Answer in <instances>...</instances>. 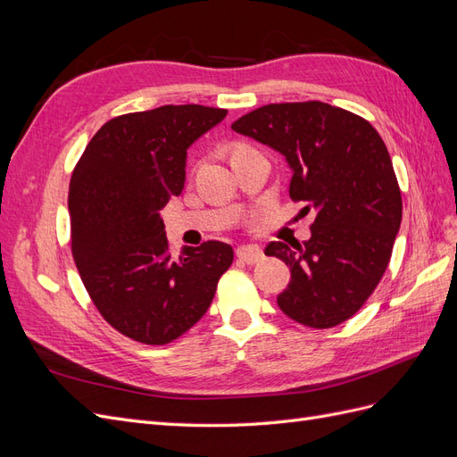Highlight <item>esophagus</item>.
<instances>
[{
	"mask_svg": "<svg viewBox=\"0 0 457 457\" xmlns=\"http://www.w3.org/2000/svg\"><path fill=\"white\" fill-rule=\"evenodd\" d=\"M237 257L240 261L247 262V265H255V262H259L262 259V252L257 245H242L237 250Z\"/></svg>",
	"mask_w": 457,
	"mask_h": 457,
	"instance_id": "34e87169",
	"label": "esophagus"
}]
</instances>
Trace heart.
<instances>
[{
	"label": "heart",
	"mask_w": 457,
	"mask_h": 457,
	"mask_svg": "<svg viewBox=\"0 0 457 457\" xmlns=\"http://www.w3.org/2000/svg\"><path fill=\"white\" fill-rule=\"evenodd\" d=\"M245 148H250V146H245V145H237V146H234V150H232V152H238V150H245Z\"/></svg>",
	"instance_id": "b5f03b06"
}]
</instances>
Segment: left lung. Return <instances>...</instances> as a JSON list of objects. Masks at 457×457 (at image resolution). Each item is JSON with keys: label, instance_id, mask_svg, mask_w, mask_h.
<instances>
[{"label": "left lung", "instance_id": "obj_1", "mask_svg": "<svg viewBox=\"0 0 457 457\" xmlns=\"http://www.w3.org/2000/svg\"><path fill=\"white\" fill-rule=\"evenodd\" d=\"M232 129L284 154L294 171L289 198L305 202V213L316 212L307 242L265 247L292 272L278 307L316 329L349 320L378 287L403 220V196L379 133L368 120L320 101L265 104Z\"/></svg>", "mask_w": 457, "mask_h": 457}]
</instances>
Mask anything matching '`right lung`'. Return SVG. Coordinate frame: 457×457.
<instances>
[{
    "label": "right lung",
    "mask_w": 457,
    "mask_h": 457,
    "mask_svg": "<svg viewBox=\"0 0 457 457\" xmlns=\"http://www.w3.org/2000/svg\"><path fill=\"white\" fill-rule=\"evenodd\" d=\"M225 116V108L202 104L116 116L72 171L68 212L79 278L104 320L133 341L181 337L232 265V247L215 240L173 257L160 215L185 187L187 148Z\"/></svg>",
    "instance_id": "right-lung-1"
}]
</instances>
